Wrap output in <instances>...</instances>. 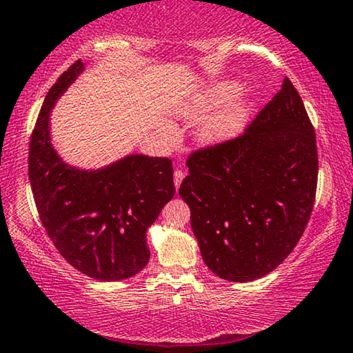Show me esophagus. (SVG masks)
Returning a JSON list of instances; mask_svg holds the SVG:
<instances>
[{"label": "esophagus", "mask_w": 353, "mask_h": 353, "mask_svg": "<svg viewBox=\"0 0 353 353\" xmlns=\"http://www.w3.org/2000/svg\"><path fill=\"white\" fill-rule=\"evenodd\" d=\"M183 178H185V172L178 170V168H176L175 173H173V181H175V188H176V190H178V188H180Z\"/></svg>", "instance_id": "1"}]
</instances>
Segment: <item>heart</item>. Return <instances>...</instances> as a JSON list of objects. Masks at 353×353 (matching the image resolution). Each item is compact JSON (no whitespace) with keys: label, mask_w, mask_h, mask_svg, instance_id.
<instances>
[{"label":"heart","mask_w":353,"mask_h":353,"mask_svg":"<svg viewBox=\"0 0 353 353\" xmlns=\"http://www.w3.org/2000/svg\"><path fill=\"white\" fill-rule=\"evenodd\" d=\"M239 91V85L233 81H221L181 108V115L186 119H199L209 110L219 108V105L228 103ZM248 117V105L243 101H238L230 108L221 110L214 117H210L199 130V138L207 144H220L234 138L241 132Z\"/></svg>","instance_id":"b5f03b06"}]
</instances>
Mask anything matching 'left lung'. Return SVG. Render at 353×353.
<instances>
[{
	"label": "left lung",
	"mask_w": 353,
	"mask_h": 353,
	"mask_svg": "<svg viewBox=\"0 0 353 353\" xmlns=\"http://www.w3.org/2000/svg\"><path fill=\"white\" fill-rule=\"evenodd\" d=\"M180 196L202 259L216 276L248 283L292 252L316 194L315 130L291 80L241 137L192 152Z\"/></svg>",
	"instance_id": "obj_1"
}]
</instances>
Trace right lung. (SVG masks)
Returning a JSON list of instances; mask_svg holds the SVG:
<instances>
[{"label":"right lung","instance_id":"right-lung-1","mask_svg":"<svg viewBox=\"0 0 353 353\" xmlns=\"http://www.w3.org/2000/svg\"><path fill=\"white\" fill-rule=\"evenodd\" d=\"M83 72L74 62L38 114L28 149L33 199L52 244L72 267L99 281L132 278L149 262L146 231L175 196L172 161L130 154L98 170L67 165L52 148L50 112Z\"/></svg>","mask_w":353,"mask_h":353}]
</instances>
